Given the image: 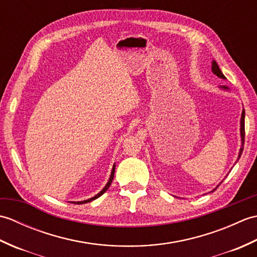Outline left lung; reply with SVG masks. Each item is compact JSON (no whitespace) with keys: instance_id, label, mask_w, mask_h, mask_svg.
<instances>
[{"instance_id":"8db88e82","label":"left lung","mask_w":257,"mask_h":257,"mask_svg":"<svg viewBox=\"0 0 257 257\" xmlns=\"http://www.w3.org/2000/svg\"><path fill=\"white\" fill-rule=\"evenodd\" d=\"M212 73L214 74V75H216L217 77H220V78H222V79H225V76L223 75V73L221 72V69H220V67H219V65L216 64V62L215 61H212ZM219 88L220 89H222V90H225V91H231V89L228 88L227 86H219ZM239 134H241V141H242V145H241V148H239V151H238V158H237V160L239 159V157H241V155H242V152H243V149H244V137H245V110L243 109V111H242V114H241V121H239ZM217 187H219V185H217ZM216 187V188H217ZM215 188V189H216ZM214 189V190H215ZM213 190V191H214ZM212 191V192H213Z\"/></svg>"}]
</instances>
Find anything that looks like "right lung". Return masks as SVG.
Listing matches in <instances>:
<instances>
[{
	"instance_id": "1",
	"label": "right lung",
	"mask_w": 257,
	"mask_h": 257,
	"mask_svg": "<svg viewBox=\"0 0 257 257\" xmlns=\"http://www.w3.org/2000/svg\"><path fill=\"white\" fill-rule=\"evenodd\" d=\"M114 168H116V165H114L113 163V166H112V169H111V173H110V177H109V180H108V182H107V184L105 185V187L102 188V190L100 191V192H98L95 196H92V198H90V199H88V200H84V201H77V202H72V203H75V204H84V203H88V202H91V201H94V200H96V199H98L99 198L100 195H102L103 193L106 192V191L108 190V188L110 187V184H111V182H112V179H113V174H114Z\"/></svg>"
}]
</instances>
